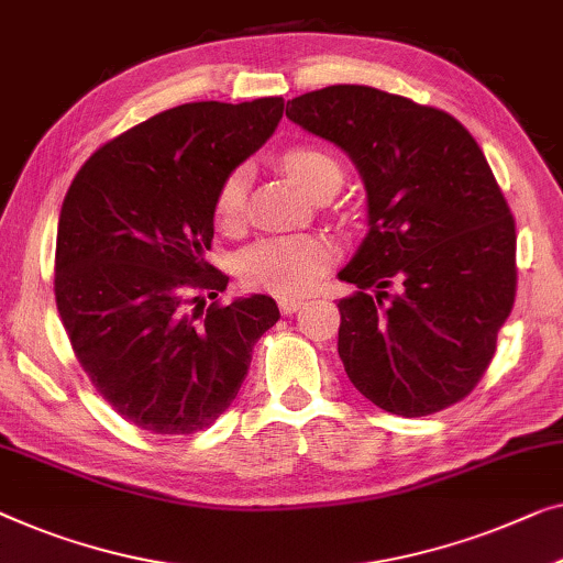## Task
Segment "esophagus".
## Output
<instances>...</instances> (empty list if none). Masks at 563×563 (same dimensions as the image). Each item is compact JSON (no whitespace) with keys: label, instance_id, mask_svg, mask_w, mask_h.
I'll return each mask as SVG.
<instances>
[{"label":"esophagus","instance_id":"34e87169","mask_svg":"<svg viewBox=\"0 0 563 563\" xmlns=\"http://www.w3.org/2000/svg\"><path fill=\"white\" fill-rule=\"evenodd\" d=\"M305 305V299L301 297H279V309H282V314H295L297 309Z\"/></svg>","mask_w":563,"mask_h":563}]
</instances>
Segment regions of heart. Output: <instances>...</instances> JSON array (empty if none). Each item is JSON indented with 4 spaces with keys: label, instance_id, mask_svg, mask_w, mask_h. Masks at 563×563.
I'll list each match as a JSON object with an SVG mask.
<instances>
[{
    "label": "heart",
    "instance_id": "heart-1",
    "mask_svg": "<svg viewBox=\"0 0 563 563\" xmlns=\"http://www.w3.org/2000/svg\"><path fill=\"white\" fill-rule=\"evenodd\" d=\"M282 167L301 190L312 195L317 187L342 180V169L332 154L317 146H295L284 152ZM246 167L233 169L218 187L213 218L221 231H235L246 213ZM332 262V246L322 235H268L251 243L235 258V274L249 289L274 295H299L320 279Z\"/></svg>",
    "mask_w": 563,
    "mask_h": 563
}]
</instances>
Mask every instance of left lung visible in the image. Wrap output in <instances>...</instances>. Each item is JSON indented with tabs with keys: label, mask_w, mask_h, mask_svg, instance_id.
Segmentation results:
<instances>
[{
	"label": "left lung",
	"mask_w": 563,
	"mask_h": 563,
	"mask_svg": "<svg viewBox=\"0 0 563 563\" xmlns=\"http://www.w3.org/2000/svg\"><path fill=\"white\" fill-rule=\"evenodd\" d=\"M287 117L338 144L368 195V233L338 274V353L378 409L429 417L462 401L516 301V221L457 119L371 86H328ZM397 295L388 296L387 287Z\"/></svg>",
	"instance_id": "left-lung-1"
}]
</instances>
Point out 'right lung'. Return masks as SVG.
Returning a JSON list of instances; mask_svg holds the SVG:
<instances>
[{
	"label": "right lung",
	"instance_id": "right-lung-1",
	"mask_svg": "<svg viewBox=\"0 0 563 563\" xmlns=\"http://www.w3.org/2000/svg\"><path fill=\"white\" fill-rule=\"evenodd\" d=\"M282 113L279 96L175 106L96 150L65 195L55 241L63 328L96 390L152 434L210 427L279 320L266 295L200 313L197 301L228 287L206 262L218 187Z\"/></svg>",
	"mask_w": 563,
	"mask_h": 563
}]
</instances>
